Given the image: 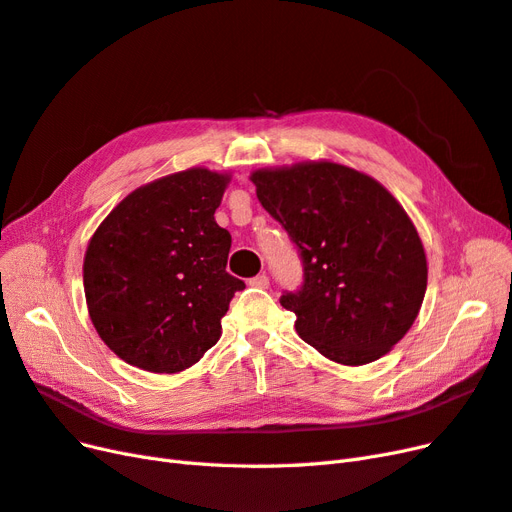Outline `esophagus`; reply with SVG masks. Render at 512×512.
<instances>
[{
	"mask_svg": "<svg viewBox=\"0 0 512 512\" xmlns=\"http://www.w3.org/2000/svg\"><path fill=\"white\" fill-rule=\"evenodd\" d=\"M250 286H254V288H269V277L265 273H260V275L252 277Z\"/></svg>",
	"mask_w": 512,
	"mask_h": 512,
	"instance_id": "esophagus-1",
	"label": "esophagus"
}]
</instances>
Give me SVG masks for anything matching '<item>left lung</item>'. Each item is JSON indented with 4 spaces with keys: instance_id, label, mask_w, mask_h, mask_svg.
I'll list each match as a JSON object with an SVG mask.
<instances>
[{
    "instance_id": "8db88e82",
    "label": "left lung",
    "mask_w": 512,
    "mask_h": 512,
    "mask_svg": "<svg viewBox=\"0 0 512 512\" xmlns=\"http://www.w3.org/2000/svg\"><path fill=\"white\" fill-rule=\"evenodd\" d=\"M250 179L303 260V286L280 299L299 337L335 363L378 361L410 331L427 290L425 250L404 207L335 162L262 168Z\"/></svg>"
}]
</instances>
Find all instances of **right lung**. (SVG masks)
<instances>
[{
    "instance_id": "1",
    "label": "right lung",
    "mask_w": 512,
    "mask_h": 512,
    "mask_svg": "<svg viewBox=\"0 0 512 512\" xmlns=\"http://www.w3.org/2000/svg\"><path fill=\"white\" fill-rule=\"evenodd\" d=\"M230 177L190 168L128 194L91 237L89 318L119 359L153 374L200 361L245 284L226 271L230 232L215 222Z\"/></svg>"
}]
</instances>
